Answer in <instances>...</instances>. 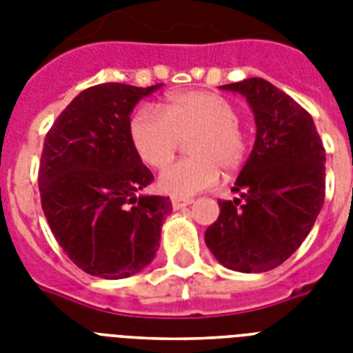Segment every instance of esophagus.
I'll list each match as a JSON object with an SVG mask.
<instances>
[{
	"mask_svg": "<svg viewBox=\"0 0 353 353\" xmlns=\"http://www.w3.org/2000/svg\"><path fill=\"white\" fill-rule=\"evenodd\" d=\"M190 203H192V199L190 198H172V207H174V210L183 209V207H187V205Z\"/></svg>",
	"mask_w": 353,
	"mask_h": 353,
	"instance_id": "1",
	"label": "esophagus"
}]
</instances>
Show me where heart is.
<instances>
[{
    "instance_id": "1",
    "label": "heart",
    "mask_w": 353,
    "mask_h": 353,
    "mask_svg": "<svg viewBox=\"0 0 353 353\" xmlns=\"http://www.w3.org/2000/svg\"><path fill=\"white\" fill-rule=\"evenodd\" d=\"M132 141L141 159L155 170H163L176 159L183 143L188 157L159 177L163 192L183 198L203 192L225 174L240 170L249 155V137L238 121L231 101L210 91H183L168 97L163 113L141 108L130 124Z\"/></svg>"
}]
</instances>
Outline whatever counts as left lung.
I'll list each match as a JSON object with an SVG mask.
<instances>
[{"instance_id":"left-lung-1","label":"left lung","mask_w":353,"mask_h":353,"mask_svg":"<svg viewBox=\"0 0 353 353\" xmlns=\"http://www.w3.org/2000/svg\"><path fill=\"white\" fill-rule=\"evenodd\" d=\"M245 97L256 141L205 243L225 268L263 273L279 268L306 240L324 203L323 141L312 115L263 79L221 85Z\"/></svg>"}]
</instances>
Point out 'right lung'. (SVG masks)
I'll return each mask as SVG.
<instances>
[{"mask_svg": "<svg viewBox=\"0 0 353 353\" xmlns=\"http://www.w3.org/2000/svg\"><path fill=\"white\" fill-rule=\"evenodd\" d=\"M161 88L108 82L74 97L47 132L41 209L69 260L101 279H126L154 260L166 196H135L154 181L130 133V113Z\"/></svg>", "mask_w": 353, "mask_h": 353, "instance_id": "add662e5", "label": "right lung"}]
</instances>
